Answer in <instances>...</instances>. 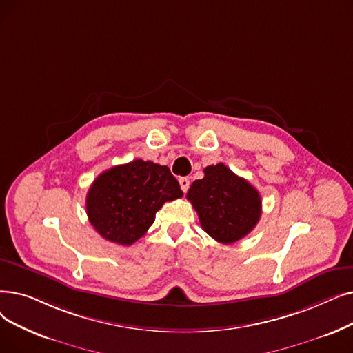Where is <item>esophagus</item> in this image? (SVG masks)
I'll return each mask as SVG.
<instances>
[{
  "mask_svg": "<svg viewBox=\"0 0 353 353\" xmlns=\"http://www.w3.org/2000/svg\"><path fill=\"white\" fill-rule=\"evenodd\" d=\"M179 183H180L181 190L186 193V192L189 190V188H190V180H189L188 177H180V179H179Z\"/></svg>",
  "mask_w": 353,
  "mask_h": 353,
  "instance_id": "1",
  "label": "esophagus"
}]
</instances>
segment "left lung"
<instances>
[{
	"label": "left lung",
	"mask_w": 353,
	"mask_h": 353,
	"mask_svg": "<svg viewBox=\"0 0 353 353\" xmlns=\"http://www.w3.org/2000/svg\"><path fill=\"white\" fill-rule=\"evenodd\" d=\"M205 177L194 180L188 199L205 232L221 243L247 236L261 216V196L250 183L223 163L208 165Z\"/></svg>",
	"instance_id": "8db88e82"
}]
</instances>
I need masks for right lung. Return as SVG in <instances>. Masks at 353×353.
<instances>
[{
  "label": "right lung",
  "instance_id": "obj_1",
  "mask_svg": "<svg viewBox=\"0 0 353 353\" xmlns=\"http://www.w3.org/2000/svg\"><path fill=\"white\" fill-rule=\"evenodd\" d=\"M183 196L167 165L137 159L101 173L86 194L90 225L106 241L132 245L165 202Z\"/></svg>",
  "mask_w": 353,
  "mask_h": 353
}]
</instances>
